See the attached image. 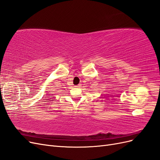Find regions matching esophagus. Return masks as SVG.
Segmentation results:
<instances>
[{
  "label": "esophagus",
  "instance_id": "obj_1",
  "mask_svg": "<svg viewBox=\"0 0 160 160\" xmlns=\"http://www.w3.org/2000/svg\"><path fill=\"white\" fill-rule=\"evenodd\" d=\"M75 87H76V88H80V87H81V84H79V85H76Z\"/></svg>",
  "mask_w": 160,
  "mask_h": 160
}]
</instances>
